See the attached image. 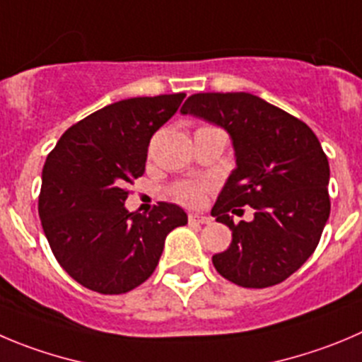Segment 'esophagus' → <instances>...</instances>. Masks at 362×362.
<instances>
[{
    "mask_svg": "<svg viewBox=\"0 0 362 362\" xmlns=\"http://www.w3.org/2000/svg\"><path fill=\"white\" fill-rule=\"evenodd\" d=\"M189 223H198V225H209L211 218L204 214H189Z\"/></svg>",
    "mask_w": 362,
    "mask_h": 362,
    "instance_id": "34e87169",
    "label": "esophagus"
}]
</instances>
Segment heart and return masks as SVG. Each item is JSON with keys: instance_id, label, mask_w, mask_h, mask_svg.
Wrapping results in <instances>:
<instances>
[{"instance_id": "b5f03b06", "label": "heart", "mask_w": 362, "mask_h": 362, "mask_svg": "<svg viewBox=\"0 0 362 362\" xmlns=\"http://www.w3.org/2000/svg\"><path fill=\"white\" fill-rule=\"evenodd\" d=\"M214 189V182L207 180H184L175 184L170 189V194L175 202L185 205V207H202L207 197Z\"/></svg>"}]
</instances>
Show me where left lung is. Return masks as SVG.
<instances>
[{
  "instance_id": "obj_1",
  "label": "left lung",
  "mask_w": 362,
  "mask_h": 362,
  "mask_svg": "<svg viewBox=\"0 0 362 362\" xmlns=\"http://www.w3.org/2000/svg\"><path fill=\"white\" fill-rule=\"evenodd\" d=\"M182 114L230 134L238 168L211 214L232 230L212 257L216 272L243 288H269L296 272L318 246L330 214L329 160L314 132L298 117L248 93L192 94ZM254 209L252 222L230 214Z\"/></svg>"
}]
</instances>
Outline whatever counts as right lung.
I'll list each match as a JSON object with an SVG mask.
<instances>
[{"instance_id": "add662e5", "label": "right lung", "mask_w": 362, "mask_h": 362, "mask_svg": "<svg viewBox=\"0 0 362 362\" xmlns=\"http://www.w3.org/2000/svg\"><path fill=\"white\" fill-rule=\"evenodd\" d=\"M184 93L130 98L67 128L42 168L39 216L53 255L83 288L121 295L151 276L165 235L187 223L173 204L128 212L127 184L144 173L151 135Z\"/></svg>"}]
</instances>
